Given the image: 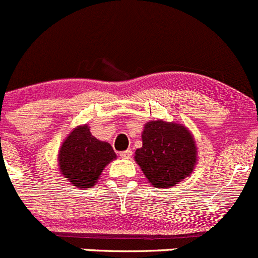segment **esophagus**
Instances as JSON below:
<instances>
[{
	"instance_id": "34e87169",
	"label": "esophagus",
	"mask_w": 258,
	"mask_h": 258,
	"mask_svg": "<svg viewBox=\"0 0 258 258\" xmlns=\"http://www.w3.org/2000/svg\"><path fill=\"white\" fill-rule=\"evenodd\" d=\"M133 155V150L132 149H126L124 152H120V157L124 158V159H130Z\"/></svg>"
}]
</instances>
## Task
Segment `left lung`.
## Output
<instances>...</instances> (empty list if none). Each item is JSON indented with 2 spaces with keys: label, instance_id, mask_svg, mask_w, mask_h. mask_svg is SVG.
Segmentation results:
<instances>
[{
  "label": "left lung",
  "instance_id": "8db88e82",
  "mask_svg": "<svg viewBox=\"0 0 258 258\" xmlns=\"http://www.w3.org/2000/svg\"><path fill=\"white\" fill-rule=\"evenodd\" d=\"M142 139L143 147L135 152V162L154 187H172L193 172L197 148L185 126L163 120L149 121Z\"/></svg>",
  "mask_w": 258,
  "mask_h": 258
}]
</instances>
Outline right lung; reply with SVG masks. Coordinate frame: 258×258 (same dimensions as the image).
Here are the masks:
<instances>
[{
    "label": "right lung",
    "instance_id": "1",
    "mask_svg": "<svg viewBox=\"0 0 258 258\" xmlns=\"http://www.w3.org/2000/svg\"><path fill=\"white\" fill-rule=\"evenodd\" d=\"M116 155L111 145L91 135L88 125L79 126L70 133L61 145L58 164L69 182L80 188L95 185L104 168Z\"/></svg>",
    "mask_w": 258,
    "mask_h": 258
}]
</instances>
